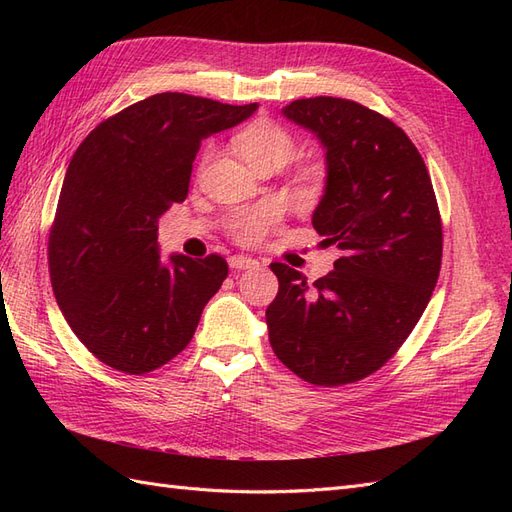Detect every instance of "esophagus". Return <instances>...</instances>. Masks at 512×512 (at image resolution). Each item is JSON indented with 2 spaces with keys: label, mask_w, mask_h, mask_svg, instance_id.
<instances>
[{
  "label": "esophagus",
  "mask_w": 512,
  "mask_h": 512,
  "mask_svg": "<svg viewBox=\"0 0 512 512\" xmlns=\"http://www.w3.org/2000/svg\"><path fill=\"white\" fill-rule=\"evenodd\" d=\"M228 265H230V269H237V271H243V269H252V267H256L258 262L254 260V258H250V256H243V254H235V256H230L228 258Z\"/></svg>",
  "instance_id": "obj_1"
}]
</instances>
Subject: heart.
I'll list each match as a JSON object with an SVG mask.
<instances>
[{"label": "heart", "mask_w": 512, "mask_h": 512, "mask_svg": "<svg viewBox=\"0 0 512 512\" xmlns=\"http://www.w3.org/2000/svg\"><path fill=\"white\" fill-rule=\"evenodd\" d=\"M235 143L243 160L256 166L260 162H280L284 164L294 151V143L288 132L271 126V123H252L243 132L237 134ZM284 205L277 200L254 205L250 209H241L230 220L232 237L241 243H258L267 232L282 220Z\"/></svg>", "instance_id": "heart-1"}]
</instances>
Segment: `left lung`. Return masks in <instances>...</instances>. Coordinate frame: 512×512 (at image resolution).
<instances>
[{
	"label": "left lung",
	"mask_w": 512,
	"mask_h": 512,
	"mask_svg": "<svg viewBox=\"0 0 512 512\" xmlns=\"http://www.w3.org/2000/svg\"><path fill=\"white\" fill-rule=\"evenodd\" d=\"M282 115L324 147L327 183L312 215L333 271L307 277L273 262L269 342L318 386L374 374L423 316L442 265V222L421 153L391 119L344 98L294 100Z\"/></svg>",
	"instance_id": "obj_1"
}]
</instances>
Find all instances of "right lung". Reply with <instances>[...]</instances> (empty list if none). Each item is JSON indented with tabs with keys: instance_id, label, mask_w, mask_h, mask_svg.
Here are the masks:
<instances>
[{
	"instance_id": "1",
	"label": "right lung",
	"mask_w": 512,
	"mask_h": 512,
	"mask_svg": "<svg viewBox=\"0 0 512 512\" xmlns=\"http://www.w3.org/2000/svg\"><path fill=\"white\" fill-rule=\"evenodd\" d=\"M256 108L166 91L76 149L49 237L51 284L74 335L108 367L141 376L190 344L228 265L218 254L162 260L158 220L188 196L200 141Z\"/></svg>"
}]
</instances>
